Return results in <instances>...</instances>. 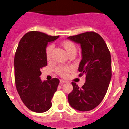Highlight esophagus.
<instances>
[{"instance_id":"obj_1","label":"esophagus","mask_w":129,"mask_h":129,"mask_svg":"<svg viewBox=\"0 0 129 129\" xmlns=\"http://www.w3.org/2000/svg\"><path fill=\"white\" fill-rule=\"evenodd\" d=\"M66 81H64V80L63 79H60V83L61 84H64V83H66Z\"/></svg>"}]
</instances>
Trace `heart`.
Segmentation results:
<instances>
[{"label": "heart", "instance_id": "obj_1", "mask_svg": "<svg viewBox=\"0 0 129 129\" xmlns=\"http://www.w3.org/2000/svg\"><path fill=\"white\" fill-rule=\"evenodd\" d=\"M60 44L70 57L75 56L77 53V47L74 42L69 40H66L62 41ZM52 49L53 47L52 45H48L45 49V56L47 61H50L52 58ZM73 71V67L70 66H58L55 69L56 74L62 77H68L69 74Z\"/></svg>", "mask_w": 129, "mask_h": 129}]
</instances>
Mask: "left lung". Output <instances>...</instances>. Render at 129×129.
Returning a JSON list of instances; mask_svg holds the SVG:
<instances>
[{"mask_svg": "<svg viewBox=\"0 0 129 129\" xmlns=\"http://www.w3.org/2000/svg\"><path fill=\"white\" fill-rule=\"evenodd\" d=\"M81 44L82 59L79 66V77L85 74V82L79 87L73 82L69 93L71 107L81 111L96 108L106 95L111 79V54L102 37L95 32H85L68 37Z\"/></svg>", "mask_w": 129, "mask_h": 129, "instance_id": "1", "label": "left lung"}]
</instances>
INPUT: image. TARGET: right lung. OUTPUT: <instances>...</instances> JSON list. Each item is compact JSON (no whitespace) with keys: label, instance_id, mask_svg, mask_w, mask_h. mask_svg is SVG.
<instances>
[{"label":"right lung","instance_id":"1","mask_svg":"<svg viewBox=\"0 0 129 129\" xmlns=\"http://www.w3.org/2000/svg\"><path fill=\"white\" fill-rule=\"evenodd\" d=\"M59 36H48L38 31L26 33L19 42L15 55V81L16 90L26 107L36 113H44L52 106L59 80L42 82L41 69L47 65L45 49L48 42Z\"/></svg>","mask_w":129,"mask_h":129}]
</instances>
